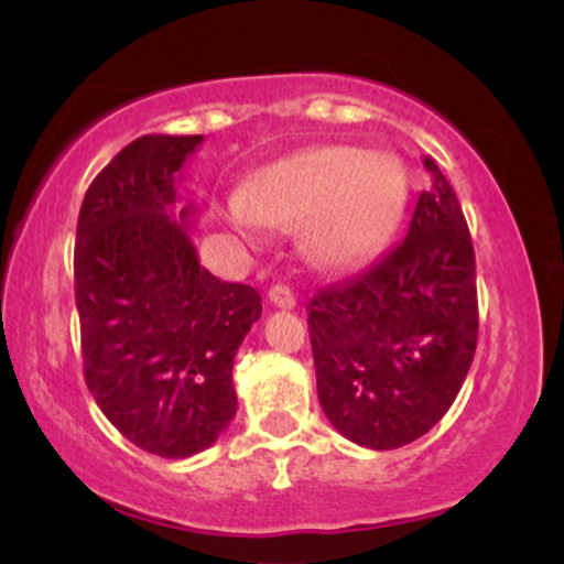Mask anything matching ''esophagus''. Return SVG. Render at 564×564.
<instances>
[{
  "mask_svg": "<svg viewBox=\"0 0 564 564\" xmlns=\"http://www.w3.org/2000/svg\"><path fill=\"white\" fill-rule=\"evenodd\" d=\"M268 296H270V302H273L275 307H281V310H291L296 304L294 291H291L289 286H283V283H275V286L268 291Z\"/></svg>",
  "mask_w": 564,
  "mask_h": 564,
  "instance_id": "obj_1",
  "label": "esophagus"
}]
</instances>
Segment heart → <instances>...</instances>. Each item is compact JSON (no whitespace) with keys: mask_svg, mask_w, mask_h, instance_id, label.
<instances>
[{"mask_svg":"<svg viewBox=\"0 0 564 564\" xmlns=\"http://www.w3.org/2000/svg\"><path fill=\"white\" fill-rule=\"evenodd\" d=\"M405 196L400 161L352 145L291 153L262 170L230 200V223L249 241L264 230H300L310 264L339 273L360 264L390 232Z\"/></svg>","mask_w":564,"mask_h":564,"instance_id":"obj_1","label":"heart"}]
</instances>
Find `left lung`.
<instances>
[{
	"label": "left lung",
	"mask_w": 564,
	"mask_h": 564,
	"mask_svg": "<svg viewBox=\"0 0 564 564\" xmlns=\"http://www.w3.org/2000/svg\"><path fill=\"white\" fill-rule=\"evenodd\" d=\"M403 241L307 304L318 400L352 443L392 451L445 416L477 347L475 249L462 204L424 159Z\"/></svg>",
	"instance_id": "obj_1"
}]
</instances>
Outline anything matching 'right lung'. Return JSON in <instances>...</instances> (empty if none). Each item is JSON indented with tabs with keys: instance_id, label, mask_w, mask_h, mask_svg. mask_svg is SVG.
Here are the masks:
<instances>
[{
	"instance_id": "right-lung-1",
	"label": "right lung",
	"mask_w": 564,
	"mask_h": 564,
	"mask_svg": "<svg viewBox=\"0 0 564 564\" xmlns=\"http://www.w3.org/2000/svg\"><path fill=\"white\" fill-rule=\"evenodd\" d=\"M204 134H142L89 185L74 249L84 379L138 448L187 458L236 416L232 358L262 296L200 268L180 177Z\"/></svg>"
}]
</instances>
